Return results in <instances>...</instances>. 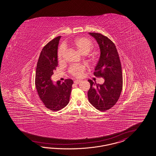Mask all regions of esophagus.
<instances>
[{
  "instance_id": "esophagus-1",
  "label": "esophagus",
  "mask_w": 156,
  "mask_h": 156,
  "mask_svg": "<svg viewBox=\"0 0 156 156\" xmlns=\"http://www.w3.org/2000/svg\"><path fill=\"white\" fill-rule=\"evenodd\" d=\"M74 83H76V84H78V83H80V80H74Z\"/></svg>"
}]
</instances>
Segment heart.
<instances>
[{"instance_id":"heart-1","label":"heart","mask_w":156,"mask_h":156,"mask_svg":"<svg viewBox=\"0 0 156 156\" xmlns=\"http://www.w3.org/2000/svg\"><path fill=\"white\" fill-rule=\"evenodd\" d=\"M71 45L80 54L83 55L87 54L93 48V42L88 38L85 37H76L74 38L71 43ZM65 50V48L63 45L59 47L58 51V58L59 61H62ZM88 61L89 62H93V59L91 58H89ZM84 70L85 67L83 65H74L69 68V72L72 76H80L82 73L84 72Z\"/></svg>"}]
</instances>
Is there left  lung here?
Returning a JSON list of instances; mask_svg holds the SVG:
<instances>
[{"mask_svg": "<svg viewBox=\"0 0 156 156\" xmlns=\"http://www.w3.org/2000/svg\"><path fill=\"white\" fill-rule=\"evenodd\" d=\"M89 34L96 39L101 50L94 74L105 78V82L99 84L88 80L90 83L88 99L97 110L105 111L112 108L120 96L122 88V65L116 48L110 38L99 33Z\"/></svg>", "mask_w": 156, "mask_h": 156, "instance_id": "1", "label": "left lung"}]
</instances>
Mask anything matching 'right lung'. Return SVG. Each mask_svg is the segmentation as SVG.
<instances>
[{"instance_id":"obj_1","label":"right lung","mask_w":156,"mask_h":156,"mask_svg":"<svg viewBox=\"0 0 156 156\" xmlns=\"http://www.w3.org/2000/svg\"><path fill=\"white\" fill-rule=\"evenodd\" d=\"M61 36L51 40L43 48L37 63L35 85L38 96L47 108L57 111L67 105L73 81L67 79L54 84L51 80L58 66L57 50Z\"/></svg>"}]
</instances>
